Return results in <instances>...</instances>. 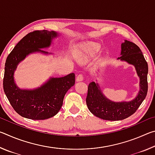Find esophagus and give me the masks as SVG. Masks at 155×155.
<instances>
[{"label":"esophagus","mask_w":155,"mask_h":155,"mask_svg":"<svg viewBox=\"0 0 155 155\" xmlns=\"http://www.w3.org/2000/svg\"><path fill=\"white\" fill-rule=\"evenodd\" d=\"M83 80V75L82 74H79L76 77V81H82Z\"/></svg>","instance_id":"obj_1"}]
</instances>
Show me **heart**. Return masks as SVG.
<instances>
[{
  "mask_svg": "<svg viewBox=\"0 0 155 155\" xmlns=\"http://www.w3.org/2000/svg\"><path fill=\"white\" fill-rule=\"evenodd\" d=\"M98 52V48L97 46L85 44V45L81 46L80 54L78 56V59L80 61H83V60L87 59L94 58L96 57Z\"/></svg>",
  "mask_w": 155,
  "mask_h": 155,
  "instance_id": "b5f03b06",
  "label": "heart"
}]
</instances>
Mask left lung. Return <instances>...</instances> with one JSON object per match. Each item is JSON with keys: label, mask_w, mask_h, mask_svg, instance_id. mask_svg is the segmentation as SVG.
Wrapping results in <instances>:
<instances>
[{"label": "left lung", "mask_w": 155, "mask_h": 155, "mask_svg": "<svg viewBox=\"0 0 155 155\" xmlns=\"http://www.w3.org/2000/svg\"><path fill=\"white\" fill-rule=\"evenodd\" d=\"M121 48V57L117 59L134 65L140 79V90L133 101L115 103L103 95L98 83H90L86 103L91 114L103 120L116 121L127 118L137 111L148 92V67L142 52L135 44L127 40L122 43Z\"/></svg>", "instance_id": "obj_1"}]
</instances>
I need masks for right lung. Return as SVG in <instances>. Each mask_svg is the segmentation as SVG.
Segmentation results:
<instances>
[{
  "label": "right lung",
  "instance_id": "obj_1",
  "mask_svg": "<svg viewBox=\"0 0 155 155\" xmlns=\"http://www.w3.org/2000/svg\"><path fill=\"white\" fill-rule=\"evenodd\" d=\"M58 33L47 30L35 31L25 36L7 57L5 65L3 89L13 108L21 116L31 120H46L61 109L65 94L75 83V74L51 78L35 90H21L15 85L14 72L18 64L33 52L48 54L40 50L51 46Z\"/></svg>",
  "mask_w": 155,
  "mask_h": 155
}]
</instances>
